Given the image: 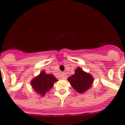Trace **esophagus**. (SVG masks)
<instances>
[{
    "mask_svg": "<svg viewBox=\"0 0 125 125\" xmlns=\"http://www.w3.org/2000/svg\"><path fill=\"white\" fill-rule=\"evenodd\" d=\"M61 77L62 79H66L67 76H66V73H61Z\"/></svg>",
    "mask_w": 125,
    "mask_h": 125,
    "instance_id": "34e87169",
    "label": "esophagus"
}]
</instances>
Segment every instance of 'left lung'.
Returning a JSON list of instances; mask_svg holds the SVG:
<instances>
[{"instance_id": "1", "label": "left lung", "mask_w": 125, "mask_h": 125, "mask_svg": "<svg viewBox=\"0 0 125 125\" xmlns=\"http://www.w3.org/2000/svg\"><path fill=\"white\" fill-rule=\"evenodd\" d=\"M75 73L68 79L74 89L79 93H83L91 87L93 77L90 74L83 72L80 67L75 70Z\"/></svg>"}]
</instances>
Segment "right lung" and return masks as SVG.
I'll use <instances>...</instances> for the list:
<instances>
[{
  "instance_id": "add662e5",
  "label": "right lung",
  "mask_w": 125,
  "mask_h": 125,
  "mask_svg": "<svg viewBox=\"0 0 125 125\" xmlns=\"http://www.w3.org/2000/svg\"><path fill=\"white\" fill-rule=\"evenodd\" d=\"M57 81V80L53 75L46 74L45 71H42L40 75L31 80V84L37 93L44 96Z\"/></svg>"
}]
</instances>
